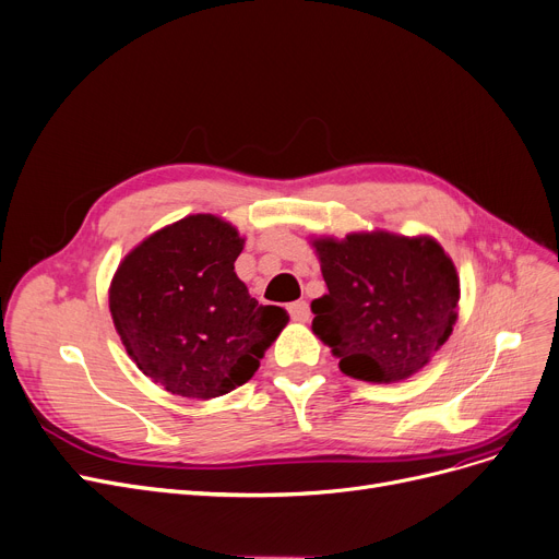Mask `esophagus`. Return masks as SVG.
<instances>
[{
    "label": "esophagus",
    "instance_id": "1",
    "mask_svg": "<svg viewBox=\"0 0 559 559\" xmlns=\"http://www.w3.org/2000/svg\"><path fill=\"white\" fill-rule=\"evenodd\" d=\"M287 310H289V318H293L295 322H308L310 320V306L306 301L289 304Z\"/></svg>",
    "mask_w": 559,
    "mask_h": 559
}]
</instances>
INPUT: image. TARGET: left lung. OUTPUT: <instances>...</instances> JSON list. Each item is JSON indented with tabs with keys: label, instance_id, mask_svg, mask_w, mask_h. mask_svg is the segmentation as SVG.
<instances>
[{
	"label": "left lung",
	"instance_id": "1",
	"mask_svg": "<svg viewBox=\"0 0 559 559\" xmlns=\"http://www.w3.org/2000/svg\"><path fill=\"white\" fill-rule=\"evenodd\" d=\"M329 293L310 304L312 333L347 377L395 383L423 370L452 333L454 262L433 237L385 230L312 239Z\"/></svg>",
	"mask_w": 559,
	"mask_h": 559
}]
</instances>
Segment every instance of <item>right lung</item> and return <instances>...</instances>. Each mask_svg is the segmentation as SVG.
Here are the masks:
<instances>
[{
    "label": "right lung",
    "instance_id": "1",
    "mask_svg": "<svg viewBox=\"0 0 559 559\" xmlns=\"http://www.w3.org/2000/svg\"><path fill=\"white\" fill-rule=\"evenodd\" d=\"M237 228L189 214L134 247L111 278L109 310L136 368L164 391L212 400L247 383L287 312L260 306L235 274Z\"/></svg>",
    "mask_w": 559,
    "mask_h": 559
}]
</instances>
